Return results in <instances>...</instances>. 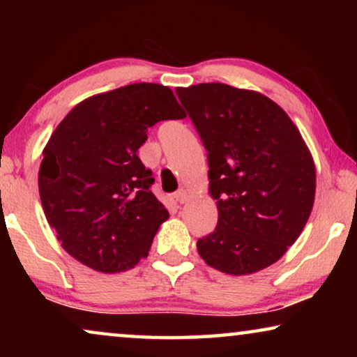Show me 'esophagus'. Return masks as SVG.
Returning <instances> with one entry per match:
<instances>
[{
    "instance_id": "obj_1",
    "label": "esophagus",
    "mask_w": 357,
    "mask_h": 357,
    "mask_svg": "<svg viewBox=\"0 0 357 357\" xmlns=\"http://www.w3.org/2000/svg\"><path fill=\"white\" fill-rule=\"evenodd\" d=\"M174 198H175V202H177V203L183 204L185 202H187V198H188L187 190H185V188H180V190H177V192L174 193Z\"/></svg>"
}]
</instances>
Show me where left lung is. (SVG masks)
Wrapping results in <instances>:
<instances>
[{
	"label": "left lung",
	"instance_id": "1",
	"mask_svg": "<svg viewBox=\"0 0 357 357\" xmlns=\"http://www.w3.org/2000/svg\"><path fill=\"white\" fill-rule=\"evenodd\" d=\"M204 149L218 226L198 238L199 257L227 275L273 265L297 241L315 198V165L276 102L221 82L178 87Z\"/></svg>",
	"mask_w": 357,
	"mask_h": 357
}]
</instances>
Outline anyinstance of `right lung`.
<instances>
[{"mask_svg":"<svg viewBox=\"0 0 357 357\" xmlns=\"http://www.w3.org/2000/svg\"><path fill=\"white\" fill-rule=\"evenodd\" d=\"M183 116L169 87L136 82L82 100L61 120L43 149L38 192L73 258L120 273L148 257L169 213L136 153L151 126Z\"/></svg>","mask_w":357,"mask_h":357,"instance_id":"right-lung-1","label":"right lung"}]
</instances>
